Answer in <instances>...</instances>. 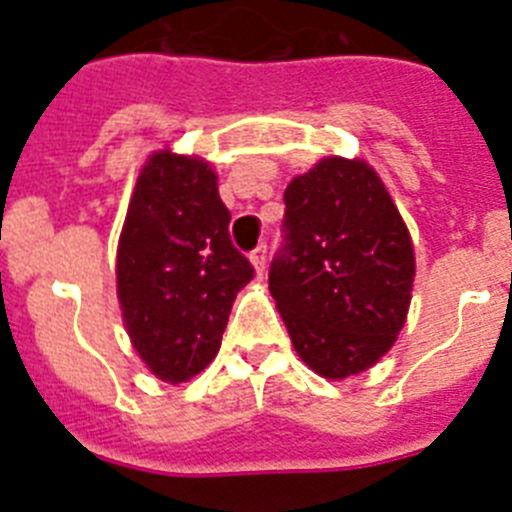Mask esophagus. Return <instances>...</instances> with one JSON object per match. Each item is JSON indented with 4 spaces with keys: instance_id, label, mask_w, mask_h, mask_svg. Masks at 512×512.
I'll return each mask as SVG.
<instances>
[{
    "instance_id": "obj_1",
    "label": "esophagus",
    "mask_w": 512,
    "mask_h": 512,
    "mask_svg": "<svg viewBox=\"0 0 512 512\" xmlns=\"http://www.w3.org/2000/svg\"><path fill=\"white\" fill-rule=\"evenodd\" d=\"M251 264H253V271H256V277H264V269H266V246H256L251 251Z\"/></svg>"
}]
</instances>
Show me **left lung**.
<instances>
[{
	"instance_id": "obj_1",
	"label": "left lung",
	"mask_w": 512,
	"mask_h": 512,
	"mask_svg": "<svg viewBox=\"0 0 512 512\" xmlns=\"http://www.w3.org/2000/svg\"><path fill=\"white\" fill-rule=\"evenodd\" d=\"M284 205L269 292L297 356L333 382L372 369L413 300V238L392 194L364 158L325 156L289 182Z\"/></svg>"
}]
</instances>
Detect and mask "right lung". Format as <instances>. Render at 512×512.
Instances as JSON below:
<instances>
[{
    "mask_svg": "<svg viewBox=\"0 0 512 512\" xmlns=\"http://www.w3.org/2000/svg\"><path fill=\"white\" fill-rule=\"evenodd\" d=\"M210 161L153 151L117 241V300L130 343L161 382H187L220 351L253 269L235 251Z\"/></svg>",
    "mask_w": 512,
    "mask_h": 512,
    "instance_id": "obj_1",
    "label": "right lung"
}]
</instances>
